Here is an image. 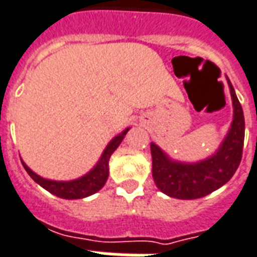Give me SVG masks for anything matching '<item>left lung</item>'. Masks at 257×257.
<instances>
[{
  "label": "left lung",
  "instance_id": "1",
  "mask_svg": "<svg viewBox=\"0 0 257 257\" xmlns=\"http://www.w3.org/2000/svg\"><path fill=\"white\" fill-rule=\"evenodd\" d=\"M228 81L234 117L231 128L217 152L196 163L174 162L156 144H151L152 177L156 187L166 195L177 199H198L209 195L230 180L242 159L245 119L234 87Z\"/></svg>",
  "mask_w": 257,
  "mask_h": 257
}]
</instances>
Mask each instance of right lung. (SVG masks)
Returning <instances> with one entry per match:
<instances>
[{"label": "right lung", "mask_w": 257, "mask_h": 257, "mask_svg": "<svg viewBox=\"0 0 257 257\" xmlns=\"http://www.w3.org/2000/svg\"><path fill=\"white\" fill-rule=\"evenodd\" d=\"M128 132V128H125L124 132L116 136V137L108 144V147L103 151L101 159L98 161L95 167L88 172L83 177L77 178V180H72V181H54V180H47V178L40 177L38 174L32 172L29 167L25 165V162H22L23 167L26 169L29 176L40 184L43 188L54 194V195L63 198V199H81L85 196H90L95 194L102 188L109 176V159L113 154L116 148L119 147L120 143L123 141V138Z\"/></svg>", "instance_id": "add662e5"}]
</instances>
